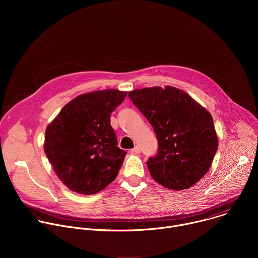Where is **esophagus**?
I'll use <instances>...</instances> for the list:
<instances>
[{
    "label": "esophagus",
    "instance_id": "esophagus-1",
    "mask_svg": "<svg viewBox=\"0 0 258 258\" xmlns=\"http://www.w3.org/2000/svg\"><path fill=\"white\" fill-rule=\"evenodd\" d=\"M140 152H141V149H140L139 146H135V148L132 149V153L133 154H139Z\"/></svg>",
    "mask_w": 258,
    "mask_h": 258
}]
</instances>
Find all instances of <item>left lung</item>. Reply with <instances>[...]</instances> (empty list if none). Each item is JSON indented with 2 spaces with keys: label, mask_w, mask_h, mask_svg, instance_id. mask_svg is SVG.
Returning <instances> with one entry per match:
<instances>
[{
  "label": "left lung",
  "mask_w": 258,
  "mask_h": 258,
  "mask_svg": "<svg viewBox=\"0 0 258 258\" xmlns=\"http://www.w3.org/2000/svg\"><path fill=\"white\" fill-rule=\"evenodd\" d=\"M128 96L158 140L157 155L147 161L151 176L170 190L193 187L209 170L218 147L211 114L170 86L137 89Z\"/></svg>",
  "instance_id": "left-lung-1"
}]
</instances>
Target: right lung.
<instances>
[{"label":"right lung","instance_id":"add662e5","mask_svg":"<svg viewBox=\"0 0 258 258\" xmlns=\"http://www.w3.org/2000/svg\"><path fill=\"white\" fill-rule=\"evenodd\" d=\"M126 94L110 89L80 95L48 124L44 150L69 190L97 194L117 176L126 152L117 147L110 115Z\"/></svg>","mask_w":258,"mask_h":258}]
</instances>
